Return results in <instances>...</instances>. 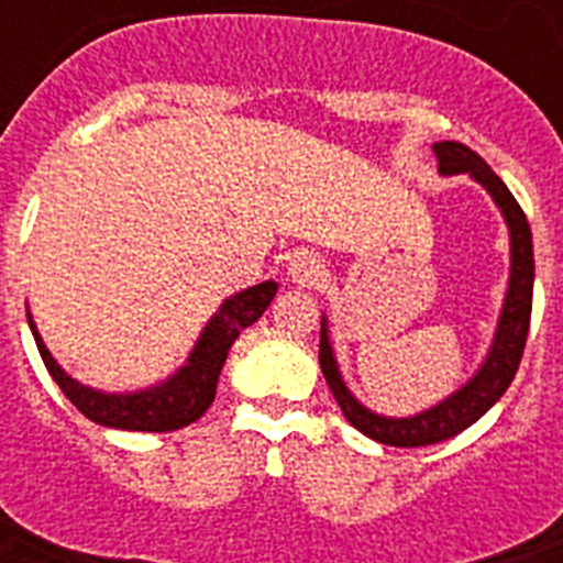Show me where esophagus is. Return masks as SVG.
<instances>
[{
  "label": "esophagus",
  "mask_w": 563,
  "mask_h": 563,
  "mask_svg": "<svg viewBox=\"0 0 563 563\" xmlns=\"http://www.w3.org/2000/svg\"><path fill=\"white\" fill-rule=\"evenodd\" d=\"M321 271H324V265H321V258L312 251H298L290 258V265H287V276L292 282H298V285H312V282H318Z\"/></svg>",
  "instance_id": "34e87169"
}]
</instances>
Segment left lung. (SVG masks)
I'll return each instance as SVG.
<instances>
[{"mask_svg":"<svg viewBox=\"0 0 563 563\" xmlns=\"http://www.w3.org/2000/svg\"><path fill=\"white\" fill-rule=\"evenodd\" d=\"M434 154L437 163H440V174H471L499 206L501 217L507 222V231H510V282H507L505 305H501L499 324H496L494 343L487 350L485 363H482L476 375L462 389H456L454 395H449L442 402H437V406L415 417H383L355 400V395L346 389V383H343L341 372H338L327 318L321 316V350H318V361H321V372H324L332 397L341 406L343 417L361 434H366L375 442H383V445H395V449L434 445V442L451 440L460 431H465L467 426H474L505 395L507 386L514 383L521 355H525L530 312H533V233H530L527 217L519 202H516V197L496 177L494 168L487 166L479 154L471 152L465 143H434Z\"/></svg>","mask_w":563,"mask_h":563,"instance_id":"8db88e82","label":"left lung"}]
</instances>
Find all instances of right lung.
<instances>
[{"label":"right lung","mask_w":563,"mask_h":563,"mask_svg":"<svg viewBox=\"0 0 563 563\" xmlns=\"http://www.w3.org/2000/svg\"><path fill=\"white\" fill-rule=\"evenodd\" d=\"M276 290V282H262V285H253L247 290L236 292V296L225 298L220 310L213 312V318L206 324L202 335L194 343L186 366H180L168 380L157 383V386L126 391V395L89 389L76 377H69L44 346L30 312L27 324L33 338H36V346L42 352L47 372L84 417H89L98 426H107V429L177 431L206 415L208 406L213 402V395H217V380H220L228 350L233 346L239 332L262 318V312L271 307Z\"/></svg>","instance_id":"add662e5"}]
</instances>
